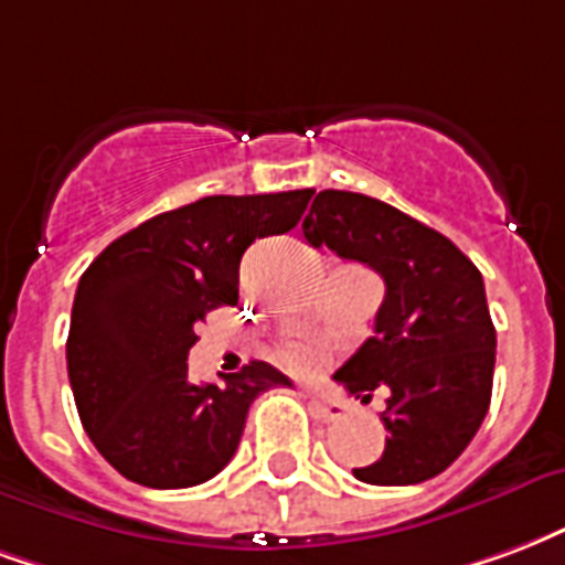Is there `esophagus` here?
Wrapping results in <instances>:
<instances>
[{
	"label": "esophagus",
	"instance_id": "34e87169",
	"mask_svg": "<svg viewBox=\"0 0 565 565\" xmlns=\"http://www.w3.org/2000/svg\"><path fill=\"white\" fill-rule=\"evenodd\" d=\"M308 411H311L315 419H323V422L344 419V404L323 398V395H308Z\"/></svg>",
	"mask_w": 565,
	"mask_h": 565
}]
</instances>
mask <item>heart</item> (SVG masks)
I'll return each instance as SVG.
<instances>
[{"label": "heart", "instance_id": "b5f03b06", "mask_svg": "<svg viewBox=\"0 0 565 565\" xmlns=\"http://www.w3.org/2000/svg\"><path fill=\"white\" fill-rule=\"evenodd\" d=\"M281 362L287 367H294V371H311L315 367V353L308 347L290 341V344L281 347Z\"/></svg>", "mask_w": 565, "mask_h": 565}]
</instances>
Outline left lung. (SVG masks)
<instances>
[{"label":"left lung","mask_w":565,"mask_h":565,"mask_svg":"<svg viewBox=\"0 0 565 565\" xmlns=\"http://www.w3.org/2000/svg\"><path fill=\"white\" fill-rule=\"evenodd\" d=\"M302 233L386 284L374 335L335 371L362 404L374 388L386 395V446L353 476L367 484L434 479L467 449L491 404L497 332L482 271L443 233L353 191H320Z\"/></svg>","instance_id":"left-lung-1"}]
</instances>
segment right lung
<instances>
[{"label":"right lung","instance_id":"right-lung-1","mask_svg":"<svg viewBox=\"0 0 565 565\" xmlns=\"http://www.w3.org/2000/svg\"><path fill=\"white\" fill-rule=\"evenodd\" d=\"M311 188L203 198L110 242L83 271L65 344L77 413L95 449L146 488H191L236 455L250 401L290 386L248 362L224 386L191 383L194 326L239 299V260L254 239L294 230Z\"/></svg>","mask_w":565,"mask_h":565}]
</instances>
